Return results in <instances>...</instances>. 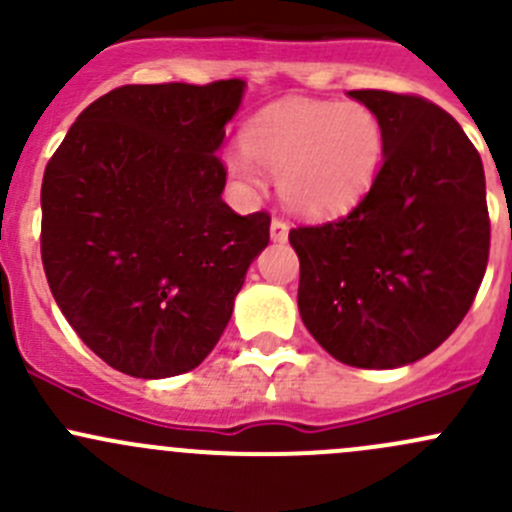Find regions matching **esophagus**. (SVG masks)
Instances as JSON below:
<instances>
[{"label": "esophagus", "mask_w": 512, "mask_h": 512, "mask_svg": "<svg viewBox=\"0 0 512 512\" xmlns=\"http://www.w3.org/2000/svg\"><path fill=\"white\" fill-rule=\"evenodd\" d=\"M287 235H289V227H287V223L285 220H272L270 223V237L275 242H285L287 240Z\"/></svg>", "instance_id": "obj_1"}]
</instances>
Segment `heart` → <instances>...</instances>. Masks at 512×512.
Returning <instances> with one entry per match:
<instances>
[{
  "label": "heart",
  "mask_w": 512,
  "mask_h": 512,
  "mask_svg": "<svg viewBox=\"0 0 512 512\" xmlns=\"http://www.w3.org/2000/svg\"><path fill=\"white\" fill-rule=\"evenodd\" d=\"M227 153V173L247 188L277 175L282 203L299 218H339L374 185L386 153L379 116L361 103L285 98L262 108Z\"/></svg>",
  "instance_id": "heart-1"
}]
</instances>
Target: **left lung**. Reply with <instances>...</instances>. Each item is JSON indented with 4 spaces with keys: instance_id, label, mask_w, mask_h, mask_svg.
I'll return each instance as SVG.
<instances>
[{
    "instance_id": "1",
    "label": "left lung",
    "mask_w": 512,
    "mask_h": 512,
    "mask_svg": "<svg viewBox=\"0 0 512 512\" xmlns=\"http://www.w3.org/2000/svg\"><path fill=\"white\" fill-rule=\"evenodd\" d=\"M386 153L342 220L289 232L304 327L337 361L396 369L441 347L471 309L490 250L485 173L456 118L426 98L349 91Z\"/></svg>"
}]
</instances>
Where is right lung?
<instances>
[{"instance_id": "1", "label": "right lung", "mask_w": 512, "mask_h": 512, "mask_svg": "<svg viewBox=\"0 0 512 512\" xmlns=\"http://www.w3.org/2000/svg\"><path fill=\"white\" fill-rule=\"evenodd\" d=\"M245 81L133 84L96 98L41 183V262L66 322L108 366L168 379L223 337L270 215L223 200L215 153Z\"/></svg>"}]
</instances>
